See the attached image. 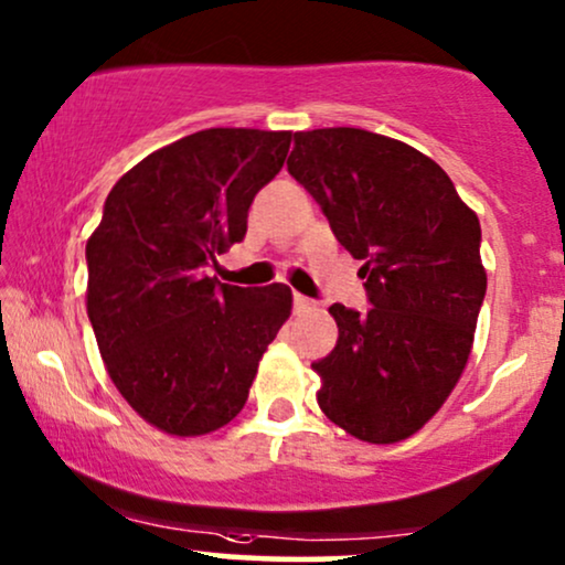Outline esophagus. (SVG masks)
I'll list each match as a JSON object with an SVG mask.
<instances>
[{
  "mask_svg": "<svg viewBox=\"0 0 565 565\" xmlns=\"http://www.w3.org/2000/svg\"><path fill=\"white\" fill-rule=\"evenodd\" d=\"M292 306H296V311H306V309H311V300L306 296H300V292H292Z\"/></svg>",
  "mask_w": 565,
  "mask_h": 565,
  "instance_id": "34e87169",
  "label": "esophagus"
}]
</instances>
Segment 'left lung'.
Masks as SVG:
<instances>
[{
  "label": "left lung",
  "mask_w": 565,
  "mask_h": 565,
  "mask_svg": "<svg viewBox=\"0 0 565 565\" xmlns=\"http://www.w3.org/2000/svg\"><path fill=\"white\" fill-rule=\"evenodd\" d=\"M288 173L363 259L371 309L334 303L340 337L311 363L319 407L369 444L413 436L438 413L472 350L488 277L480 220L446 171L365 129L296 131Z\"/></svg>",
  "instance_id": "obj_1"
}]
</instances>
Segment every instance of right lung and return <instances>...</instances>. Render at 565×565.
I'll use <instances>...</instances> for the list:
<instances>
[{
    "label": "right lung",
    "instance_id": "right-lung-1",
    "mask_svg": "<svg viewBox=\"0 0 565 565\" xmlns=\"http://www.w3.org/2000/svg\"><path fill=\"white\" fill-rule=\"evenodd\" d=\"M290 131L202 129L121 175L87 241V317L121 397L171 436L223 428L246 405L262 355L290 317L288 285L210 277L246 236L256 192Z\"/></svg>",
    "mask_w": 565,
    "mask_h": 565
}]
</instances>
